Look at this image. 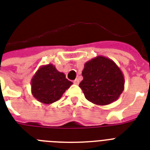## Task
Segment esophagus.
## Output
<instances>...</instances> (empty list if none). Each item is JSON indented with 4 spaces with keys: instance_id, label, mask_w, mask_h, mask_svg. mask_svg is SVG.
Listing matches in <instances>:
<instances>
[{
    "instance_id": "esophagus-1",
    "label": "esophagus",
    "mask_w": 150,
    "mask_h": 150,
    "mask_svg": "<svg viewBox=\"0 0 150 150\" xmlns=\"http://www.w3.org/2000/svg\"><path fill=\"white\" fill-rule=\"evenodd\" d=\"M73 82H74V84H75V85H79V80L78 79H76L75 80H74V81H73Z\"/></svg>"
}]
</instances>
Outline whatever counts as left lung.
I'll return each instance as SVG.
<instances>
[{"label":"left lung","mask_w":150,"mask_h":150,"mask_svg":"<svg viewBox=\"0 0 150 150\" xmlns=\"http://www.w3.org/2000/svg\"><path fill=\"white\" fill-rule=\"evenodd\" d=\"M81 74L83 80L79 87L86 99L94 104H111L123 92V74L112 60L104 56H97L88 61Z\"/></svg>","instance_id":"8db88e82"}]
</instances>
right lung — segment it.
Returning <instances> with one entry per match:
<instances>
[{
	"instance_id": "right-lung-1",
	"label": "right lung",
	"mask_w": 150,
	"mask_h": 150,
	"mask_svg": "<svg viewBox=\"0 0 150 150\" xmlns=\"http://www.w3.org/2000/svg\"><path fill=\"white\" fill-rule=\"evenodd\" d=\"M31 93L38 101L51 104L59 100L64 92L72 85L52 64L42 65L31 81Z\"/></svg>"
}]
</instances>
